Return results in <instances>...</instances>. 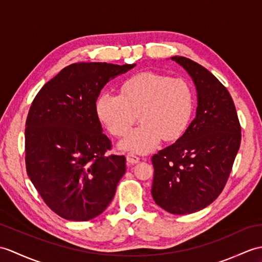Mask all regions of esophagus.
I'll list each match as a JSON object with an SVG mask.
<instances>
[{
	"instance_id": "1",
	"label": "esophagus",
	"mask_w": 262,
	"mask_h": 262,
	"mask_svg": "<svg viewBox=\"0 0 262 262\" xmlns=\"http://www.w3.org/2000/svg\"><path fill=\"white\" fill-rule=\"evenodd\" d=\"M126 160H127V163H128V164H137L139 162V157L129 153V154H127Z\"/></svg>"
}]
</instances>
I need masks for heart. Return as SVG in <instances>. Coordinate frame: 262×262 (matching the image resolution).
Here are the masks:
<instances>
[{"label": "heart", "instance_id": "1", "mask_svg": "<svg viewBox=\"0 0 262 262\" xmlns=\"http://www.w3.org/2000/svg\"><path fill=\"white\" fill-rule=\"evenodd\" d=\"M96 112L116 137L126 136L138 117L142 123L119 146L133 153L146 154L162 138L175 141L182 136L192 116L193 95L183 79L146 71L127 79L120 95L108 91L100 94Z\"/></svg>", "mask_w": 262, "mask_h": 262}]
</instances>
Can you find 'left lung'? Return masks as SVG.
<instances>
[{
    "instance_id": "left-lung-1",
    "label": "left lung",
    "mask_w": 262,
    "mask_h": 262,
    "mask_svg": "<svg viewBox=\"0 0 262 262\" xmlns=\"http://www.w3.org/2000/svg\"><path fill=\"white\" fill-rule=\"evenodd\" d=\"M195 84V118L178 141L151 157L155 203L172 214L202 210L220 195L241 143V127L227 88L204 67L172 57Z\"/></svg>"
}]
</instances>
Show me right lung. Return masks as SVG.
<instances>
[{
  "instance_id": "right-lung-1",
  "label": "right lung",
  "mask_w": 262,
  "mask_h": 262,
  "mask_svg": "<svg viewBox=\"0 0 262 262\" xmlns=\"http://www.w3.org/2000/svg\"><path fill=\"white\" fill-rule=\"evenodd\" d=\"M135 66L72 63L41 88L30 107L27 173L46 204L66 220L101 214L126 172L125 156L105 155L112 142L102 133L96 101L108 81Z\"/></svg>"
}]
</instances>
